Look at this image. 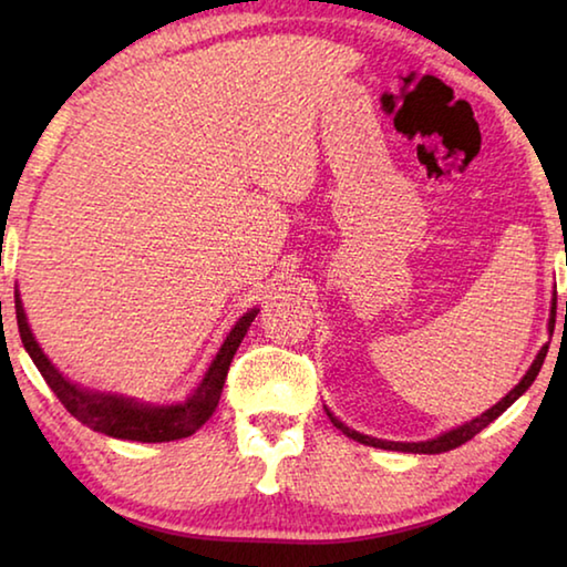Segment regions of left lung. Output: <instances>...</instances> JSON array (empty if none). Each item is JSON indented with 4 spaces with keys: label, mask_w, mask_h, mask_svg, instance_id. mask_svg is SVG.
<instances>
[{
    "label": "left lung",
    "mask_w": 567,
    "mask_h": 567,
    "mask_svg": "<svg viewBox=\"0 0 567 567\" xmlns=\"http://www.w3.org/2000/svg\"><path fill=\"white\" fill-rule=\"evenodd\" d=\"M565 315H567V302H565ZM553 330H555V297H553V302H550V320H548V332L553 334ZM545 354H548V344H543L540 352L535 354V360H533L530 368H527L523 380L517 382V385L511 392H507V395L501 402H495L491 410H485L483 415H477V417H473L470 422H463V425L447 430V433H440L437 437L420 440V443H395V440H380V437H372V435H362V433H358V430H352V427L344 425L342 420L334 417L328 408H324V410H328V417L332 420L334 427L342 430L344 435L352 437V440H358V443H362V445H372V447H380V450H398V453H417V455L447 453V450L460 447L463 443H467V440H473L480 433V430H485L493 420L501 417L503 412L511 408L513 402L520 398L527 388L533 385L535 378H537V372H540L543 362H545Z\"/></svg>",
    "instance_id": "1"
}]
</instances>
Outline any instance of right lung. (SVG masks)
<instances>
[{
    "instance_id": "obj_1",
    "label": "right lung",
    "mask_w": 567,
    "mask_h": 567,
    "mask_svg": "<svg viewBox=\"0 0 567 567\" xmlns=\"http://www.w3.org/2000/svg\"><path fill=\"white\" fill-rule=\"evenodd\" d=\"M14 310L19 338H22L24 350L30 352V358L37 364V370L42 372L47 385L52 388L62 405L82 425H87L94 433H104L117 440H132V443H169V440L195 435L213 417L219 395H223L229 362H233L239 342H243L249 324H252L257 312H260V307H249L243 318L233 324V330L227 332L225 342L219 344L217 354L205 370L203 380L197 382V388L182 402H165V405L142 402L137 398L120 395V392H102L76 385V382L64 378L54 368L52 360L40 348V342L34 340L19 290H14Z\"/></svg>"
}]
</instances>
